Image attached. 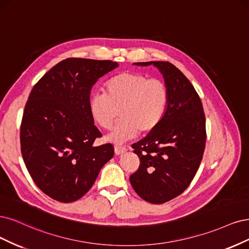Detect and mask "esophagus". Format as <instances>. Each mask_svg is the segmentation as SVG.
Here are the masks:
<instances>
[{
	"mask_svg": "<svg viewBox=\"0 0 249 249\" xmlns=\"http://www.w3.org/2000/svg\"><path fill=\"white\" fill-rule=\"evenodd\" d=\"M126 151H127V149L125 147H122V146H116L115 147V153H116V155L124 154Z\"/></svg>",
	"mask_w": 249,
	"mask_h": 249,
	"instance_id": "34e87169",
	"label": "esophagus"
}]
</instances>
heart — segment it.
I'll use <instances>...</instances> for the list:
<instances>
[{
	"instance_id": "heart-1",
	"label": "heart",
	"mask_w": 249,
	"mask_h": 249,
	"mask_svg": "<svg viewBox=\"0 0 249 249\" xmlns=\"http://www.w3.org/2000/svg\"><path fill=\"white\" fill-rule=\"evenodd\" d=\"M168 102L166 85L159 79H149L138 72H121L109 78L104 94H93L89 110L94 121L103 129H110L118 118L121 120L107 140L122 143L141 131H153L165 113Z\"/></svg>"
}]
</instances>
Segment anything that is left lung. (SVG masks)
<instances>
[{"mask_svg": "<svg viewBox=\"0 0 249 249\" xmlns=\"http://www.w3.org/2000/svg\"><path fill=\"white\" fill-rule=\"evenodd\" d=\"M154 65L168 90L165 113L153 131L132 145L140 158L130 183L142 199L163 204L180 196L198 170L206 143V119L194 86L170 62H140Z\"/></svg>", "mask_w": 249, "mask_h": 249, "instance_id": "1", "label": "left lung"}]
</instances>
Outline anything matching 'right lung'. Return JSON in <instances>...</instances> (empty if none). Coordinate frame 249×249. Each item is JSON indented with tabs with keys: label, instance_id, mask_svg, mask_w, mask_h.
Returning <instances> with one entry per match:
<instances>
[{
	"label": "right lung",
	"instance_id": "add662e5",
	"mask_svg": "<svg viewBox=\"0 0 249 249\" xmlns=\"http://www.w3.org/2000/svg\"><path fill=\"white\" fill-rule=\"evenodd\" d=\"M119 66L108 60L68 58L53 66L32 89L20 125L23 161L46 196L70 203L85 196L114 147H95L101 138L89 110L91 89Z\"/></svg>",
	"mask_w": 249,
	"mask_h": 249
}]
</instances>
